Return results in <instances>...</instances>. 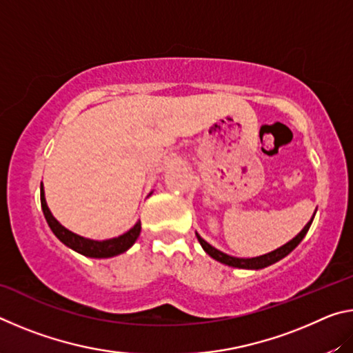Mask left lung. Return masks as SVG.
<instances>
[{
	"label": "left lung",
	"instance_id": "obj_1",
	"mask_svg": "<svg viewBox=\"0 0 353 353\" xmlns=\"http://www.w3.org/2000/svg\"><path fill=\"white\" fill-rule=\"evenodd\" d=\"M314 214H316V212H314ZM314 214H313V218L308 221L307 225L301 230V234L296 235L291 241L283 244L282 248L272 250V252H270V254H265V255H260V256H254V259H236V256L227 255L224 252H221V250H218L216 248H213L212 244H208L204 240V238H201L199 234H196V236H198V241L201 243L202 249H204L205 252L212 256V259H214V260L219 261V263H223V265L232 266V268H240V270H263V268L274 265V263H277L279 260L285 259L286 255H288L290 252H292V250H294L299 246V243H301L303 240V236L307 235L310 225H312L313 219H314Z\"/></svg>",
	"mask_w": 353,
	"mask_h": 353
}]
</instances>
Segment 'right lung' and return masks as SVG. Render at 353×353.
Instances as JSON below:
<instances>
[{
    "mask_svg": "<svg viewBox=\"0 0 353 353\" xmlns=\"http://www.w3.org/2000/svg\"><path fill=\"white\" fill-rule=\"evenodd\" d=\"M40 202H41V210H43L45 219L48 225H50V229L52 230V234H54L59 240L65 244V246H68L70 249H73L76 252H79L85 256H92V259H109V256H115L126 252L140 235L141 224L139 221L132 229L117 238H110V240H103V241L88 240V238H83L81 235L73 234V232L68 229H65V227L59 223L54 216H52V213L46 205L45 191H43V185L41 183H40Z\"/></svg>",
    "mask_w": 353,
    "mask_h": 353,
    "instance_id": "add662e5",
    "label": "right lung"
}]
</instances>
